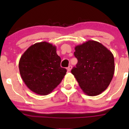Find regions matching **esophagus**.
<instances>
[{"label": "esophagus", "mask_w": 129, "mask_h": 129, "mask_svg": "<svg viewBox=\"0 0 129 129\" xmlns=\"http://www.w3.org/2000/svg\"><path fill=\"white\" fill-rule=\"evenodd\" d=\"M72 66H69V67L67 68V71H68V72H70L71 70H72Z\"/></svg>", "instance_id": "34e87169"}]
</instances>
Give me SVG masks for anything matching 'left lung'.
<instances>
[{
  "instance_id": "obj_1",
  "label": "left lung",
  "mask_w": 129,
  "mask_h": 129,
  "mask_svg": "<svg viewBox=\"0 0 129 129\" xmlns=\"http://www.w3.org/2000/svg\"><path fill=\"white\" fill-rule=\"evenodd\" d=\"M75 49L78 63L71 72L85 94L98 95L107 89L113 78V54L102 44L91 40L76 46Z\"/></svg>"
}]
</instances>
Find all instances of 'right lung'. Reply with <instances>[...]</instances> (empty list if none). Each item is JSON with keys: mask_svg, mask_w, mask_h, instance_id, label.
<instances>
[{"mask_svg": "<svg viewBox=\"0 0 129 129\" xmlns=\"http://www.w3.org/2000/svg\"><path fill=\"white\" fill-rule=\"evenodd\" d=\"M61 59L56 47L47 42L31 45L20 57L19 69L23 82L29 90L47 95L60 83L67 70L60 67Z\"/></svg>", "mask_w": 129, "mask_h": 129, "instance_id": "add662e5", "label": "right lung"}]
</instances>
